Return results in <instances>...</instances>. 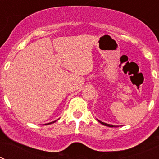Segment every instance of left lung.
<instances>
[{"label":"left lung","instance_id":"left-lung-1","mask_svg":"<svg viewBox=\"0 0 159 159\" xmlns=\"http://www.w3.org/2000/svg\"><path fill=\"white\" fill-rule=\"evenodd\" d=\"M98 120V122H99V123H101V124L104 125V126H107V127H119V126H115V125H111V124H107V123H103V122L100 121V120H99V119H97Z\"/></svg>","mask_w":159,"mask_h":159}]
</instances>
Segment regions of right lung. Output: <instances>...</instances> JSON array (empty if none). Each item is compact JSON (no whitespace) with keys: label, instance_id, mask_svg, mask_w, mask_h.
<instances>
[{"label":"right lung","instance_id":"obj_1","mask_svg":"<svg viewBox=\"0 0 159 159\" xmlns=\"http://www.w3.org/2000/svg\"><path fill=\"white\" fill-rule=\"evenodd\" d=\"M56 121H57V120H56ZM56 121H53V122H51V123H46V124H51V123H55V122ZM45 124V125H46Z\"/></svg>","mask_w":159,"mask_h":159}]
</instances>
